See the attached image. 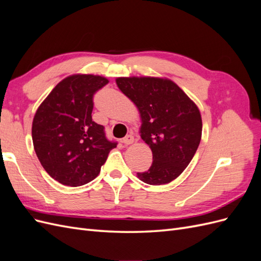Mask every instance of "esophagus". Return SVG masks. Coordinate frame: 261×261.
Here are the masks:
<instances>
[{
    "label": "esophagus",
    "instance_id": "34e87169",
    "mask_svg": "<svg viewBox=\"0 0 261 261\" xmlns=\"http://www.w3.org/2000/svg\"><path fill=\"white\" fill-rule=\"evenodd\" d=\"M122 143H123L124 145H126V146L133 144V143H134V136H132V135H127V136L123 138Z\"/></svg>",
    "mask_w": 261,
    "mask_h": 261
}]
</instances>
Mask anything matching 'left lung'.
<instances>
[{
	"label": "left lung",
	"instance_id": "8db88e82",
	"mask_svg": "<svg viewBox=\"0 0 261 261\" xmlns=\"http://www.w3.org/2000/svg\"><path fill=\"white\" fill-rule=\"evenodd\" d=\"M116 85L140 113V137L152 151L149 170L137 176L150 185L168 184L181 174L199 146V109L168 78L118 77Z\"/></svg>",
	"mask_w": 261,
	"mask_h": 261
}]
</instances>
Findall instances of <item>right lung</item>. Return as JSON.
I'll return each mask as SVG.
<instances>
[{"instance_id": "1", "label": "right lung", "mask_w": 261, "mask_h": 261, "mask_svg": "<svg viewBox=\"0 0 261 261\" xmlns=\"http://www.w3.org/2000/svg\"><path fill=\"white\" fill-rule=\"evenodd\" d=\"M109 83L90 74L61 81L38 108L33 121L34 148L48 174L66 186H82L96 178L116 141L92 121L93 94Z\"/></svg>"}]
</instances>
